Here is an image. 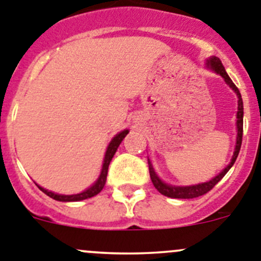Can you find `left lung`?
<instances>
[{"mask_svg":"<svg viewBox=\"0 0 261 261\" xmlns=\"http://www.w3.org/2000/svg\"><path fill=\"white\" fill-rule=\"evenodd\" d=\"M206 65L209 66L212 70H214L215 73L219 74V75H222L223 78H224L225 83H227L228 86H229L230 88L236 92V95H237V98H238L237 110L238 111H237V121H236V124H237V141H236L234 152H233L230 163L225 166L224 169H223L222 172L217 175V177L213 178L212 180H209V182H205V183H198V185H193V186H183V187H180V186H170V185H166L165 182H163V180H161L160 178L158 177V174L155 173V170H153V168H152V164H151L150 159H148V169H150V177H151V180H152V185L155 186V188L161 193V195L166 196V197L195 198V197H200V196L207 193L213 187H214L215 185H217L218 182H219L220 179H222L223 177H224L225 174H227L228 170H229L230 168H232L233 164H234L236 159H237V156H238V152H240L241 143H242V133H244V102H242L241 93H240V91H238L237 87H236V84L232 82V79L229 78V75L227 74V71H225L224 66H223L222 61L219 60V58H215V56H213V58H210L209 60H207Z\"/></svg>","mask_w":261,"mask_h":261,"instance_id":"obj_1","label":"left lung"}]
</instances>
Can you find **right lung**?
Segmentation results:
<instances>
[{"mask_svg": "<svg viewBox=\"0 0 261 261\" xmlns=\"http://www.w3.org/2000/svg\"><path fill=\"white\" fill-rule=\"evenodd\" d=\"M128 132H129L128 129H125V130H123V132L118 133V135H116L115 137L111 140V142L109 143V146H108V150H106L105 159H103V164H102V170H101L100 177H98V179L96 180V182L93 183L91 187L87 188L86 191H83V192H81V193H76V195H59V193H54V192H51V191L44 190V188H42L41 186H38V188L42 191V192L46 193L47 196H49L51 198H54V200L63 201V202L82 201V200H86V198L96 196L97 193H100L101 191H102L103 186H105V183H106V177H108V170H109V165H110L111 159L114 158V155H115L119 145H120L121 141L124 140V137L128 135Z\"/></svg>", "mask_w": 261, "mask_h": 261, "instance_id": "obj_1", "label": "right lung"}]
</instances>
